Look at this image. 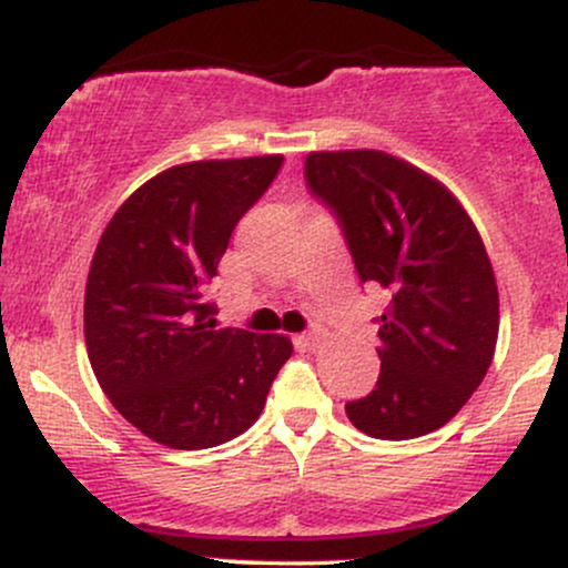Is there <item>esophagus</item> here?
I'll use <instances>...</instances> for the list:
<instances>
[{
    "label": "esophagus",
    "instance_id": "34e87169",
    "mask_svg": "<svg viewBox=\"0 0 568 568\" xmlns=\"http://www.w3.org/2000/svg\"><path fill=\"white\" fill-rule=\"evenodd\" d=\"M321 334H323L321 328H312L310 334H302V342H304V347L315 349V347H317V342H321Z\"/></svg>",
    "mask_w": 568,
    "mask_h": 568
}]
</instances>
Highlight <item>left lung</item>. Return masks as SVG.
Returning a JSON list of instances; mask_svg holds the SVG:
<instances>
[{"instance_id":"left-lung-1","label":"left lung","mask_w":568,"mask_h":568,"mask_svg":"<svg viewBox=\"0 0 568 568\" xmlns=\"http://www.w3.org/2000/svg\"><path fill=\"white\" fill-rule=\"evenodd\" d=\"M312 194L334 207L363 283L382 288V374L347 403L361 433L408 440L452 422L484 382L499 291L484 240L438 179L376 149L310 152Z\"/></svg>"}]
</instances>
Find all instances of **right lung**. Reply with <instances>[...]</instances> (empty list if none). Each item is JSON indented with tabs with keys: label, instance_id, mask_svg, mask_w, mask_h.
Returning <instances> with one entry per match:
<instances>
[{
	"label": "right lung",
	"instance_id": "add662e5",
	"mask_svg": "<svg viewBox=\"0 0 568 568\" xmlns=\"http://www.w3.org/2000/svg\"><path fill=\"white\" fill-rule=\"evenodd\" d=\"M283 154L173 165L122 202L84 288V344L101 389L146 438L181 452L221 446L262 414L293 344L219 328L207 302L237 221Z\"/></svg>",
	"mask_w": 568,
	"mask_h": 568
}]
</instances>
